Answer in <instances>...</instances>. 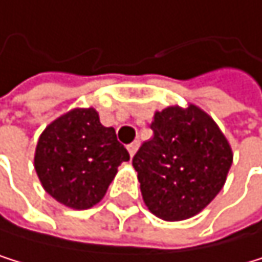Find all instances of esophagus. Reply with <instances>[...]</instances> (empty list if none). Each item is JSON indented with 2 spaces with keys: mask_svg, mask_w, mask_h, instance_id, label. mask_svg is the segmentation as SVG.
Returning <instances> with one entry per match:
<instances>
[{
  "mask_svg": "<svg viewBox=\"0 0 262 262\" xmlns=\"http://www.w3.org/2000/svg\"><path fill=\"white\" fill-rule=\"evenodd\" d=\"M138 146H140V141H138V140H135L134 143H130V144H128V146H127V149H128L130 156H135V152H137Z\"/></svg>",
  "mask_w": 262,
  "mask_h": 262,
  "instance_id": "esophagus-1",
  "label": "esophagus"
}]
</instances>
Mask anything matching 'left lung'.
Wrapping results in <instances>:
<instances>
[{
    "instance_id": "obj_1",
    "label": "left lung",
    "mask_w": 262,
    "mask_h": 262,
    "mask_svg": "<svg viewBox=\"0 0 262 262\" xmlns=\"http://www.w3.org/2000/svg\"><path fill=\"white\" fill-rule=\"evenodd\" d=\"M151 130L152 138L132 159L143 201L165 221L188 220L224 186L231 146L215 121L194 105L157 111Z\"/></svg>"
}]
</instances>
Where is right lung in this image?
Listing matches in <instances>:
<instances>
[{"label":"right lung","mask_w":262,"mask_h":262,"mask_svg":"<svg viewBox=\"0 0 262 262\" xmlns=\"http://www.w3.org/2000/svg\"><path fill=\"white\" fill-rule=\"evenodd\" d=\"M128 159L114 128L101 125L94 108H78L46 127L36 146L34 168L55 201L85 210L101 201L118 167Z\"/></svg>","instance_id":"right-lung-1"}]
</instances>
